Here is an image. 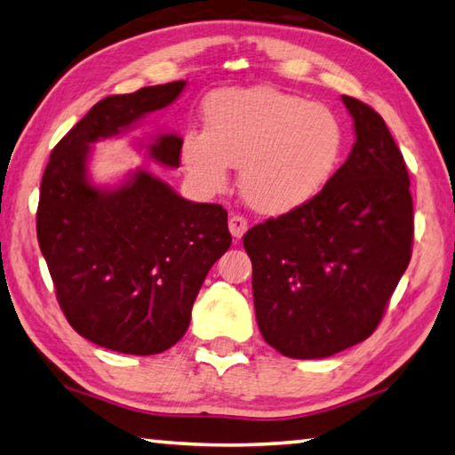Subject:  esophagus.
Returning a JSON list of instances; mask_svg holds the SVG:
<instances>
[{
	"label": "esophagus",
	"mask_w": 455,
	"mask_h": 455,
	"mask_svg": "<svg viewBox=\"0 0 455 455\" xmlns=\"http://www.w3.org/2000/svg\"><path fill=\"white\" fill-rule=\"evenodd\" d=\"M248 228H250V223L243 218V215L232 213V218H229V232H232L234 240H242L243 234L248 232Z\"/></svg>",
	"instance_id": "1"
}]
</instances>
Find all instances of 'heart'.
Masks as SVG:
<instances>
[{"mask_svg": "<svg viewBox=\"0 0 455 455\" xmlns=\"http://www.w3.org/2000/svg\"><path fill=\"white\" fill-rule=\"evenodd\" d=\"M204 132L183 133L180 156L204 191L237 183L250 207L282 215L312 202L338 172L346 127L331 108L269 85L226 87L202 106Z\"/></svg>", "mask_w": 455, "mask_h": 455, "instance_id": "b5f03b06", "label": "heart"}]
</instances>
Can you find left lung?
<instances>
[{"mask_svg":"<svg viewBox=\"0 0 455 455\" xmlns=\"http://www.w3.org/2000/svg\"><path fill=\"white\" fill-rule=\"evenodd\" d=\"M355 143L320 196L243 235L269 346L293 360L368 339L411 258L413 204L400 148L376 109L341 95Z\"/></svg>","mask_w":455,"mask_h":455,"instance_id":"left-lung-1","label":"left lung"}]
</instances>
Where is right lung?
Instances as JSON below:
<instances>
[{
	"instance_id": "obj_1",
	"label": "right lung",
	"mask_w": 455,
	"mask_h": 455,
	"mask_svg": "<svg viewBox=\"0 0 455 455\" xmlns=\"http://www.w3.org/2000/svg\"><path fill=\"white\" fill-rule=\"evenodd\" d=\"M186 82L109 95L53 148L37 205V242L60 307L79 336L119 354H162L183 338L207 272L228 251V212L194 204L146 170L114 189L87 175L90 146L170 106ZM181 138L159 133L156 162L178 167Z\"/></svg>"
}]
</instances>
